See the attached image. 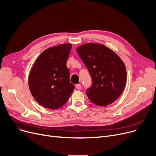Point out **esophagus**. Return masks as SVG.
<instances>
[{
  "mask_svg": "<svg viewBox=\"0 0 156 156\" xmlns=\"http://www.w3.org/2000/svg\"><path fill=\"white\" fill-rule=\"evenodd\" d=\"M76 87L77 89V90H80V89H81V85L80 84H78L76 85Z\"/></svg>",
  "mask_w": 156,
  "mask_h": 156,
  "instance_id": "obj_1",
  "label": "esophagus"
}]
</instances>
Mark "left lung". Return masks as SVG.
<instances>
[{"instance_id": "1", "label": "left lung", "mask_w": 156, "mask_h": 156, "mask_svg": "<svg viewBox=\"0 0 156 156\" xmlns=\"http://www.w3.org/2000/svg\"><path fill=\"white\" fill-rule=\"evenodd\" d=\"M77 51L92 78V85L86 91L88 98L98 106L111 104L119 97L126 84L124 62L103 44H84L77 47Z\"/></svg>"}]
</instances>
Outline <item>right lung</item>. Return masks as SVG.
I'll return each instance as SVG.
<instances>
[{"mask_svg":"<svg viewBox=\"0 0 156 156\" xmlns=\"http://www.w3.org/2000/svg\"><path fill=\"white\" fill-rule=\"evenodd\" d=\"M71 48V44H63L44 51L30 72V91L35 101L44 107L60 108L75 88L70 82V71L66 67Z\"/></svg>","mask_w":156,"mask_h":156,"instance_id":"right-lung-1","label":"right lung"}]
</instances>
